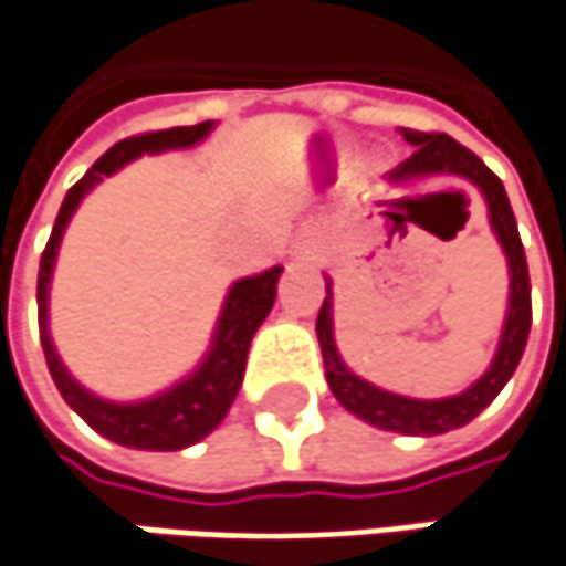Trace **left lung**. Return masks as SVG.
<instances>
[{
    "mask_svg": "<svg viewBox=\"0 0 566 566\" xmlns=\"http://www.w3.org/2000/svg\"><path fill=\"white\" fill-rule=\"evenodd\" d=\"M402 138L416 144L412 157H406L392 177H422V174H454L473 180L486 202H490V222L493 231L503 244L509 270H512V293H509V315H505V332L493 367L470 386L461 396L451 399H406V396H392L386 389H377L367 380H360L357 374H350L338 357V347L332 338V296H325V303L318 308V344H322V357H325V377L335 392V399L342 402L347 412H354L357 419L377 424L384 431H402V434H444L451 428H461L470 419H476L509 384V377L515 374L522 350L528 342V328H532V283H528V263H525V248L518 238V224L512 216L509 196H505L500 177L473 154L464 144L441 135V132H402Z\"/></svg>",
    "mask_w": 566,
    "mask_h": 566,
    "instance_id": "1",
    "label": "left lung"
}]
</instances>
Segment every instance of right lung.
<instances>
[{"instance_id": "right-lung-1", "label": "right lung", "mask_w": 566, "mask_h": 566, "mask_svg": "<svg viewBox=\"0 0 566 566\" xmlns=\"http://www.w3.org/2000/svg\"><path fill=\"white\" fill-rule=\"evenodd\" d=\"M212 128V122H199L189 128H164V132H144L132 135L115 147H108L99 160L90 167V174L76 186H70L66 199H63L61 212L54 231L48 238V248L41 254V270H38V322H41V344H44V357H48V370L54 377V384L61 389V396L80 412V419L96 428L115 444L125 448H142V451H180L186 444H196L199 438H206L209 431H216L224 412L231 409L238 386L244 380V364H248V347L254 332L261 328L266 312L273 308L276 300V280H280V266L266 270L261 276H248L238 280L228 293V303L219 318V332L216 344L206 357V364L186 380L174 386L170 392L147 399L138 406H112L102 402L96 396H90L80 384H73V377L63 370L57 360V350L48 335V283H51V266L57 258V244L73 209L80 206V199L108 174H115L122 164H128L132 157H138L144 150H167V147H189L199 138H206Z\"/></svg>"}]
</instances>
